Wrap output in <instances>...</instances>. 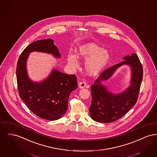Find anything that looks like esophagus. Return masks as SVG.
<instances>
[{"label": "esophagus", "mask_w": 157, "mask_h": 157, "mask_svg": "<svg viewBox=\"0 0 157 157\" xmlns=\"http://www.w3.org/2000/svg\"><path fill=\"white\" fill-rule=\"evenodd\" d=\"M86 83L85 82V81H82V82H80L79 83V86L80 88H83L86 86Z\"/></svg>", "instance_id": "esophagus-1"}]
</instances>
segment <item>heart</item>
I'll return each instance as SVG.
<instances>
[{
    "instance_id": "b5f03b06",
    "label": "heart",
    "mask_w": 157,
    "mask_h": 157,
    "mask_svg": "<svg viewBox=\"0 0 157 157\" xmlns=\"http://www.w3.org/2000/svg\"><path fill=\"white\" fill-rule=\"evenodd\" d=\"M76 56L79 59H86L85 64V70L88 74L92 76L100 74L110 59L108 51L94 43H88L79 47ZM67 60L73 68L78 67L79 62L76 56L69 54Z\"/></svg>"
}]
</instances>
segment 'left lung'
<instances>
[{"instance_id": "1", "label": "left lung", "mask_w": 157, "mask_h": 157, "mask_svg": "<svg viewBox=\"0 0 157 157\" xmlns=\"http://www.w3.org/2000/svg\"><path fill=\"white\" fill-rule=\"evenodd\" d=\"M125 60L104 70L91 85L92 102L90 113L92 119L100 123H111L120 119L135 105L143 78V67L135 53L124 57ZM129 64L132 69L131 85L124 92L113 94L101 85L120 65Z\"/></svg>"}]
</instances>
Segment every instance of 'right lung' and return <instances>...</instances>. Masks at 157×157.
I'll list each match as a JSON object with an SVG mask.
<instances>
[{"mask_svg":"<svg viewBox=\"0 0 157 157\" xmlns=\"http://www.w3.org/2000/svg\"><path fill=\"white\" fill-rule=\"evenodd\" d=\"M51 53L60 57L59 49L52 39L41 40L29 44L19 57L17 81L19 95L28 109L39 117L48 120L60 119L67 109L71 92L78 87L77 78L53 70L46 80L33 82L28 78L26 62L32 52Z\"/></svg>","mask_w":157,"mask_h":157,"instance_id":"obj_1","label":"right lung"}]
</instances>
